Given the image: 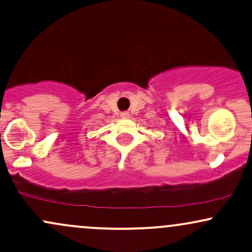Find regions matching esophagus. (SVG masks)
<instances>
[{
    "label": "esophagus",
    "mask_w": 252,
    "mask_h": 252,
    "mask_svg": "<svg viewBox=\"0 0 252 252\" xmlns=\"http://www.w3.org/2000/svg\"><path fill=\"white\" fill-rule=\"evenodd\" d=\"M121 117H122V118H128L129 117V114H128V112H123V114L121 115Z\"/></svg>",
    "instance_id": "34e87169"
}]
</instances>
